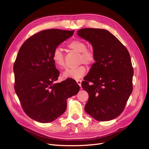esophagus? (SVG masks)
I'll list each match as a JSON object with an SVG mask.
<instances>
[{"mask_svg":"<svg viewBox=\"0 0 149 149\" xmlns=\"http://www.w3.org/2000/svg\"><path fill=\"white\" fill-rule=\"evenodd\" d=\"M76 83H77V84L79 86H81V80H76Z\"/></svg>","mask_w":149,"mask_h":149,"instance_id":"1","label":"esophagus"}]
</instances>
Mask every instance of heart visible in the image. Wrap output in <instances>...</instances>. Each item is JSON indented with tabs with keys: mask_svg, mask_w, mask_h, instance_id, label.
Here are the masks:
<instances>
[{
	"mask_svg": "<svg viewBox=\"0 0 149 149\" xmlns=\"http://www.w3.org/2000/svg\"><path fill=\"white\" fill-rule=\"evenodd\" d=\"M68 47L80 53L79 63H84L88 66L91 65L95 60V55L93 49L87 48V45L83 40H73L68 44ZM52 60L58 68H63L65 65L64 54L59 48H56L53 52ZM86 72V67L81 65L76 67L68 68L62 73L65 79L72 78L78 79L84 75Z\"/></svg>",
	"mask_w": 149,
	"mask_h": 149,
	"instance_id": "b5f03b06",
	"label": "heart"
}]
</instances>
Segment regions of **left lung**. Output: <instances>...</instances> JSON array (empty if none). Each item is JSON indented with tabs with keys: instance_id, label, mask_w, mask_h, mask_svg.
<instances>
[{
	"instance_id": "left-lung-1",
	"label": "left lung",
	"mask_w": 149,
	"mask_h": 149,
	"mask_svg": "<svg viewBox=\"0 0 149 149\" xmlns=\"http://www.w3.org/2000/svg\"><path fill=\"white\" fill-rule=\"evenodd\" d=\"M77 31L79 37L92 45L95 55L96 62L81 84L89 94L84 110L99 121L114 119L123 111L132 92L134 70L129 53L105 29L86 28Z\"/></svg>"
}]
</instances>
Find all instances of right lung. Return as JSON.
<instances>
[{"label": "right lung", "instance_id": "right-lung-1", "mask_svg": "<svg viewBox=\"0 0 149 149\" xmlns=\"http://www.w3.org/2000/svg\"><path fill=\"white\" fill-rule=\"evenodd\" d=\"M74 31H41L26 40L18 53L13 65L15 91L26 114L39 123L56 119L66 111L67 99L79 92V85L71 79L55 83L60 73L52 60L54 49Z\"/></svg>", "mask_w": 149, "mask_h": 149}]
</instances>
